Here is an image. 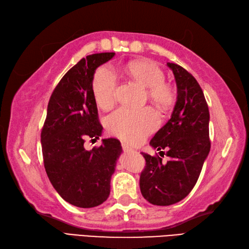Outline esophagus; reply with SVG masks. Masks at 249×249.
Returning <instances> with one entry per match:
<instances>
[{"label":"esophagus","mask_w":249,"mask_h":249,"mask_svg":"<svg viewBox=\"0 0 249 249\" xmlns=\"http://www.w3.org/2000/svg\"><path fill=\"white\" fill-rule=\"evenodd\" d=\"M123 150H124V152H132V151H134L133 150L131 147H129L128 144H125V143H123Z\"/></svg>","instance_id":"1"}]
</instances>
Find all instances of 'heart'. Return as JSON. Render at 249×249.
Here are the masks:
<instances>
[{
  "label": "heart",
  "instance_id": "obj_1",
  "mask_svg": "<svg viewBox=\"0 0 249 249\" xmlns=\"http://www.w3.org/2000/svg\"><path fill=\"white\" fill-rule=\"evenodd\" d=\"M126 74L135 82L148 89L149 99L161 110H168L174 104L175 92L170 84L163 81L162 71L149 60H135L125 65ZM116 76L108 66L97 70L92 88L95 100L100 107L107 108L114 104ZM159 116L151 107L133 111L119 108L107 118L112 134L130 143H139L159 124Z\"/></svg>",
  "mask_w": 249,
  "mask_h": 249
}]
</instances>
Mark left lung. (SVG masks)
I'll return each mask as SVG.
<instances>
[{
    "instance_id": "8db88e82",
    "label": "left lung",
    "mask_w": 249,
    "mask_h": 249,
    "mask_svg": "<svg viewBox=\"0 0 249 249\" xmlns=\"http://www.w3.org/2000/svg\"><path fill=\"white\" fill-rule=\"evenodd\" d=\"M177 83V102L167 124L156 132L150 145L167 150L169 157L142 153L145 168L139 186L142 196L157 206H169L185 198L196 186L210 151L209 110L196 78L181 66L168 62Z\"/></svg>"
}]
</instances>
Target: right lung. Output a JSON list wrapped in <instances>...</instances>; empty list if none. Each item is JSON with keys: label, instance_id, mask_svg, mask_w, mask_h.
<instances>
[{"label": "right lung", "instance_id": "right-lung-1", "mask_svg": "<svg viewBox=\"0 0 249 249\" xmlns=\"http://www.w3.org/2000/svg\"><path fill=\"white\" fill-rule=\"evenodd\" d=\"M114 56L115 53L89 54L66 72L51 96L41 133L48 178L64 201L80 208L107 201L123 152L116 138L102 139L99 148H84L86 138H99L104 130L92 88L95 71Z\"/></svg>", "mask_w": 249, "mask_h": 249}]
</instances>
